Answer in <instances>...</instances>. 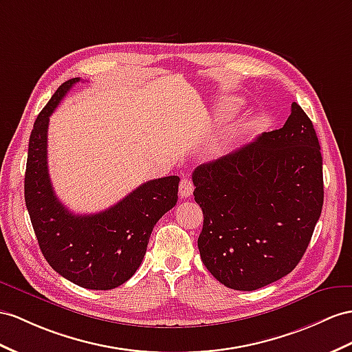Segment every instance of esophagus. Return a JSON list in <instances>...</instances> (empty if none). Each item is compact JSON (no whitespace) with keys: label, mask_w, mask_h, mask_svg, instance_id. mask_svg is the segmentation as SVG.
Segmentation results:
<instances>
[{"label":"esophagus","mask_w":352,"mask_h":352,"mask_svg":"<svg viewBox=\"0 0 352 352\" xmlns=\"http://www.w3.org/2000/svg\"><path fill=\"white\" fill-rule=\"evenodd\" d=\"M193 188H195V186L192 183V179L187 178V177H183L182 182H179V196L190 197L192 193H193Z\"/></svg>","instance_id":"34e87169"}]
</instances>
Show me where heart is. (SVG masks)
Segmentation results:
<instances>
[{"label":"heart","instance_id":"heart-1","mask_svg":"<svg viewBox=\"0 0 352 352\" xmlns=\"http://www.w3.org/2000/svg\"><path fill=\"white\" fill-rule=\"evenodd\" d=\"M241 105H242V101L239 98L223 99V101H220L217 104V107H215V111H214L215 120H219V122L230 120L232 117L235 116V113L239 110Z\"/></svg>","mask_w":352,"mask_h":352}]
</instances>
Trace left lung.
Segmentation results:
<instances>
[{
  "label": "left lung",
  "instance_id": "obj_1",
  "mask_svg": "<svg viewBox=\"0 0 352 352\" xmlns=\"http://www.w3.org/2000/svg\"><path fill=\"white\" fill-rule=\"evenodd\" d=\"M204 212L197 247L215 279L253 292L288 275L309 245L322 201V157L299 104L281 129L193 170Z\"/></svg>",
  "mask_w": 352,
  "mask_h": 352
}]
</instances>
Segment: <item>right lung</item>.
Segmentation results:
<instances>
[{"mask_svg": "<svg viewBox=\"0 0 352 352\" xmlns=\"http://www.w3.org/2000/svg\"><path fill=\"white\" fill-rule=\"evenodd\" d=\"M80 78H71L43 108L30 137L25 204L47 263L89 290H111L137 272L155 224L178 199L177 175L150 179L96 214H73L62 204L47 169L49 117Z\"/></svg>", "mask_w": 352, "mask_h": 352, "instance_id": "obj_1", "label": "right lung"}]
</instances>
